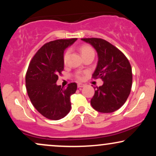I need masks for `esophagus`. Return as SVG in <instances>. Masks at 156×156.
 I'll use <instances>...</instances> for the list:
<instances>
[{"label":"esophagus","instance_id":"34e87169","mask_svg":"<svg viewBox=\"0 0 156 156\" xmlns=\"http://www.w3.org/2000/svg\"><path fill=\"white\" fill-rule=\"evenodd\" d=\"M84 87V84L83 83H78V88H82V87Z\"/></svg>","mask_w":156,"mask_h":156}]
</instances>
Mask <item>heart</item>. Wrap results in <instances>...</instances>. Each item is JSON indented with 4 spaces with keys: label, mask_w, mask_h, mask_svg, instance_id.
<instances>
[{
    "label": "heart",
    "mask_w": 156,
    "mask_h": 156,
    "mask_svg": "<svg viewBox=\"0 0 156 156\" xmlns=\"http://www.w3.org/2000/svg\"><path fill=\"white\" fill-rule=\"evenodd\" d=\"M80 53H81V55H83V57L89 54L94 55V50H93V48L91 47V46L87 45V44H83V45H82L80 48ZM69 50H67L63 55V62L64 64H67L68 58H69ZM76 76V78L79 80H81L82 78H83L82 74L80 73H77Z\"/></svg>",
    "instance_id": "heart-1"
}]
</instances>
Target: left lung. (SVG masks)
<instances>
[{
	"instance_id": "8db88e82",
	"label": "left lung",
	"mask_w": 156,
	"mask_h": 156,
	"mask_svg": "<svg viewBox=\"0 0 156 156\" xmlns=\"http://www.w3.org/2000/svg\"><path fill=\"white\" fill-rule=\"evenodd\" d=\"M92 44L98 55V62L92 78H101L103 84L97 87L91 100L93 108L101 113H112L123 105L132 87V69L122 52L101 38H83Z\"/></svg>"
}]
</instances>
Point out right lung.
Here are the masks:
<instances>
[{
  "label": "right lung",
  "instance_id": "obj_1",
  "mask_svg": "<svg viewBox=\"0 0 156 156\" xmlns=\"http://www.w3.org/2000/svg\"><path fill=\"white\" fill-rule=\"evenodd\" d=\"M76 38L57 39L45 43L34 55L26 76V87L34 108L52 120L65 117L71 108L70 96L76 92L77 83L67 88L56 85L58 75L64 70V50Z\"/></svg>",
  "mask_w": 156,
  "mask_h": 156
}]
</instances>
